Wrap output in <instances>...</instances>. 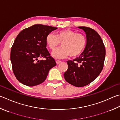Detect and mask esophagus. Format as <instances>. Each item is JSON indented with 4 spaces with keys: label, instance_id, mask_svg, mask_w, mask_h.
Segmentation results:
<instances>
[{
    "label": "esophagus",
    "instance_id": "34e87169",
    "mask_svg": "<svg viewBox=\"0 0 120 120\" xmlns=\"http://www.w3.org/2000/svg\"><path fill=\"white\" fill-rule=\"evenodd\" d=\"M61 62V61H60V60H56V64H60Z\"/></svg>",
    "mask_w": 120,
    "mask_h": 120
}]
</instances>
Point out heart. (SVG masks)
I'll return each instance as SVG.
<instances>
[{"label":"heart","mask_w":120,"mask_h":120,"mask_svg":"<svg viewBox=\"0 0 120 120\" xmlns=\"http://www.w3.org/2000/svg\"><path fill=\"white\" fill-rule=\"evenodd\" d=\"M48 47L53 50L61 43L62 47L52 52V56L56 59L67 58L70 56L75 57L80 55L86 45L87 39L83 34L70 29H64L56 32V36L49 34L45 38Z\"/></svg>","instance_id":"1"}]
</instances>
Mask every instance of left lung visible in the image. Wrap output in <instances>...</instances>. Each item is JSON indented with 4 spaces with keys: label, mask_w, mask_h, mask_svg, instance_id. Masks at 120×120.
Returning <instances> with one entry per match:
<instances>
[{
    "label": "left lung",
    "mask_w": 120,
    "mask_h": 120,
    "mask_svg": "<svg viewBox=\"0 0 120 120\" xmlns=\"http://www.w3.org/2000/svg\"><path fill=\"white\" fill-rule=\"evenodd\" d=\"M86 34L87 43L79 57L67 61L68 68L64 73L66 81L73 86L82 87L96 79L103 69L105 48L101 37L92 28L79 27Z\"/></svg>",
    "instance_id": "1"
}]
</instances>
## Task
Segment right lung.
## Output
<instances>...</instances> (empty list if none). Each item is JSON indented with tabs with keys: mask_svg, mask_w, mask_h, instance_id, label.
Here are the masks:
<instances>
[{
	"mask_svg": "<svg viewBox=\"0 0 120 120\" xmlns=\"http://www.w3.org/2000/svg\"><path fill=\"white\" fill-rule=\"evenodd\" d=\"M56 27L37 24L22 30L11 49L10 60L15 77L23 84L33 86L47 78L50 69L56 66L47 49L45 38ZM40 57L45 60H39Z\"/></svg>",
	"mask_w": 120,
	"mask_h": 120,
	"instance_id": "obj_1",
	"label": "right lung"
}]
</instances>
